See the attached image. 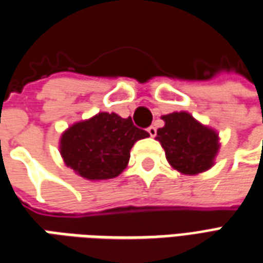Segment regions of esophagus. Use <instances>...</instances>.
<instances>
[{
	"label": "esophagus",
	"instance_id": "34e87169",
	"mask_svg": "<svg viewBox=\"0 0 263 263\" xmlns=\"http://www.w3.org/2000/svg\"><path fill=\"white\" fill-rule=\"evenodd\" d=\"M147 132H149V135H151L152 138L156 137V132H157L156 126H155V125H151V126H149V128H147Z\"/></svg>",
	"mask_w": 263,
	"mask_h": 263
}]
</instances>
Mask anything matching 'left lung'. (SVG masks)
<instances>
[{
    "label": "left lung",
    "instance_id": "1",
    "mask_svg": "<svg viewBox=\"0 0 263 263\" xmlns=\"http://www.w3.org/2000/svg\"><path fill=\"white\" fill-rule=\"evenodd\" d=\"M164 126L157 131V141L166 152L171 166L184 174H198L211 168L219 151L217 134L196 121L185 111L163 116Z\"/></svg>",
    "mask_w": 263,
    "mask_h": 263
}]
</instances>
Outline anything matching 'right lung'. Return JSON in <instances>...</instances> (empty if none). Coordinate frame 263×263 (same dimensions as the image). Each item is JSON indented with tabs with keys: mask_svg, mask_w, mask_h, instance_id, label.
<instances>
[{
	"mask_svg": "<svg viewBox=\"0 0 263 263\" xmlns=\"http://www.w3.org/2000/svg\"><path fill=\"white\" fill-rule=\"evenodd\" d=\"M149 137L131 118L99 112L78 122L61 137V155L68 167L87 180L114 178L128 164L134 143Z\"/></svg>",
	"mask_w": 263,
	"mask_h": 263,
	"instance_id": "right-lung-1",
	"label": "right lung"
}]
</instances>
